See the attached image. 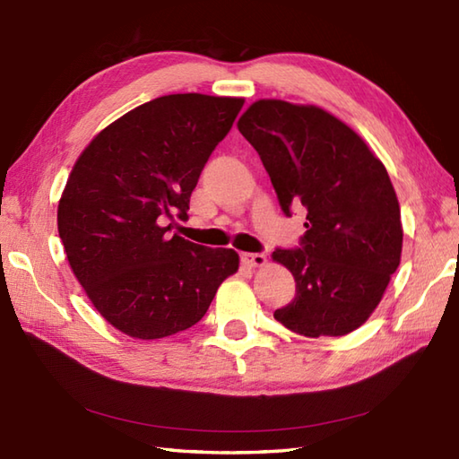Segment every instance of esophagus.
I'll return each mask as SVG.
<instances>
[{
  "mask_svg": "<svg viewBox=\"0 0 459 459\" xmlns=\"http://www.w3.org/2000/svg\"><path fill=\"white\" fill-rule=\"evenodd\" d=\"M241 263L247 267H263L267 263V255L264 253H241Z\"/></svg>",
  "mask_w": 459,
  "mask_h": 459,
  "instance_id": "obj_1",
  "label": "esophagus"
}]
</instances>
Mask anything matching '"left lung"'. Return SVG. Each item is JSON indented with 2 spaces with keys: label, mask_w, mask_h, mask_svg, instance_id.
<instances>
[{
  "label": "left lung",
  "mask_w": 459,
  "mask_h": 459,
  "mask_svg": "<svg viewBox=\"0 0 459 459\" xmlns=\"http://www.w3.org/2000/svg\"><path fill=\"white\" fill-rule=\"evenodd\" d=\"M269 172L282 212L307 208L299 249L273 251L297 297L274 318L307 338L368 322L401 263L403 223L393 182L368 143L318 106L257 100L238 121Z\"/></svg>",
  "instance_id": "1"
}]
</instances>
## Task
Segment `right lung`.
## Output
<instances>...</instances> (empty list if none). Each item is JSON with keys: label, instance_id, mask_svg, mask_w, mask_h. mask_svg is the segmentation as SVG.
Returning a JSON list of instances; mask_svg holds the SVG:
<instances>
[{"label": "right lung", "instance_id": "right-lung-1", "mask_svg": "<svg viewBox=\"0 0 459 459\" xmlns=\"http://www.w3.org/2000/svg\"><path fill=\"white\" fill-rule=\"evenodd\" d=\"M243 98L170 94L127 111L80 152L58 200L66 259L94 308L135 340H159L202 320L239 269L233 249L178 233L212 151Z\"/></svg>", "mask_w": 459, "mask_h": 459}]
</instances>
